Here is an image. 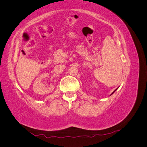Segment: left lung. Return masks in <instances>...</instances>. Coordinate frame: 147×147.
<instances>
[{"label":"left lung","instance_id":"8db88e82","mask_svg":"<svg viewBox=\"0 0 147 147\" xmlns=\"http://www.w3.org/2000/svg\"><path fill=\"white\" fill-rule=\"evenodd\" d=\"M116 90H115V91H113V92H112V94H113V92H115V91H116Z\"/></svg>","mask_w":147,"mask_h":147}]
</instances>
